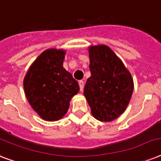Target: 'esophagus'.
Listing matches in <instances>:
<instances>
[{
    "label": "esophagus",
    "instance_id": "34e87169",
    "mask_svg": "<svg viewBox=\"0 0 161 161\" xmlns=\"http://www.w3.org/2000/svg\"><path fill=\"white\" fill-rule=\"evenodd\" d=\"M78 84H79V87H80V90L83 91V87H84V83H83V81H79V82H78Z\"/></svg>",
    "mask_w": 161,
    "mask_h": 161
}]
</instances>
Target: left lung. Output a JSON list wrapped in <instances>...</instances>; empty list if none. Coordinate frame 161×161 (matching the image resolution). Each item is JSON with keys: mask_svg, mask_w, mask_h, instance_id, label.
I'll return each instance as SVG.
<instances>
[{"mask_svg": "<svg viewBox=\"0 0 161 161\" xmlns=\"http://www.w3.org/2000/svg\"><path fill=\"white\" fill-rule=\"evenodd\" d=\"M91 76L84 96L96 119L110 122L127 108L134 91V80L119 57L107 45L88 47Z\"/></svg>", "mask_w": 161, "mask_h": 161, "instance_id": "left-lung-1", "label": "left lung"}]
</instances>
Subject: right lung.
<instances>
[{
    "label": "right lung",
    "mask_w": 161,
    "mask_h": 161,
    "mask_svg": "<svg viewBox=\"0 0 161 161\" xmlns=\"http://www.w3.org/2000/svg\"><path fill=\"white\" fill-rule=\"evenodd\" d=\"M65 55L64 49H47L31 63L23 79L28 103L46 121L61 119L79 92L78 82L63 68Z\"/></svg>",
    "instance_id": "1"
}]
</instances>
